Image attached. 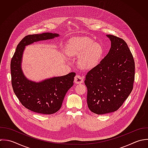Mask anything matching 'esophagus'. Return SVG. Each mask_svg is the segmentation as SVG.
<instances>
[{
    "label": "esophagus",
    "mask_w": 148,
    "mask_h": 148,
    "mask_svg": "<svg viewBox=\"0 0 148 148\" xmlns=\"http://www.w3.org/2000/svg\"><path fill=\"white\" fill-rule=\"evenodd\" d=\"M74 82L77 84H82L84 82V79L81 75H76L74 77Z\"/></svg>",
    "instance_id": "1"
}]
</instances>
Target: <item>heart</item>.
<instances>
[{
	"label": "heart",
	"instance_id": "obj_1",
	"mask_svg": "<svg viewBox=\"0 0 148 148\" xmlns=\"http://www.w3.org/2000/svg\"><path fill=\"white\" fill-rule=\"evenodd\" d=\"M69 56H77L78 64L82 69L88 70L95 67L103 54L102 47L88 37L74 38L65 47Z\"/></svg>",
	"mask_w": 148,
	"mask_h": 148
}]
</instances>
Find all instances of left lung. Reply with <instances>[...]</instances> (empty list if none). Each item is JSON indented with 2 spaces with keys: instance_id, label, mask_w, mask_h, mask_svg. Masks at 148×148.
I'll return each instance as SVG.
<instances>
[{
  "instance_id": "1",
  "label": "left lung",
  "mask_w": 148,
  "mask_h": 148,
  "mask_svg": "<svg viewBox=\"0 0 148 148\" xmlns=\"http://www.w3.org/2000/svg\"><path fill=\"white\" fill-rule=\"evenodd\" d=\"M111 41L108 53L89 71L85 78L87 103L93 113L102 115L117 111L133 89L135 63L122 38L107 35Z\"/></svg>"
}]
</instances>
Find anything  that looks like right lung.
I'll list each match as a JSON object with an SVG mask.
<instances>
[{"mask_svg": "<svg viewBox=\"0 0 148 148\" xmlns=\"http://www.w3.org/2000/svg\"><path fill=\"white\" fill-rule=\"evenodd\" d=\"M58 36V34L52 33L26 36L18 44L11 60V84L14 92L23 106L36 113L50 115L60 110L67 92L73 85L75 73L71 72L38 83L30 81L23 74L21 67L23 51L27 45Z\"/></svg>", "mask_w": 148, "mask_h": 148, "instance_id": "right-lung-1", "label": "right lung"}]
</instances>
